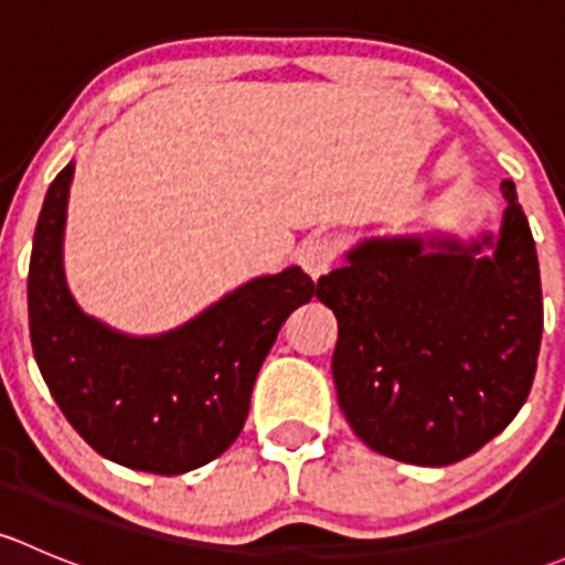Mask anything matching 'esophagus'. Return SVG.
<instances>
[{
    "mask_svg": "<svg viewBox=\"0 0 565 565\" xmlns=\"http://www.w3.org/2000/svg\"><path fill=\"white\" fill-rule=\"evenodd\" d=\"M335 262V241L328 235H317L311 237L309 243H306L303 248H300V265H303V270L309 273L311 278H322L324 273L333 267Z\"/></svg>",
    "mask_w": 565,
    "mask_h": 565,
    "instance_id": "34e87169",
    "label": "esophagus"
}]
</instances>
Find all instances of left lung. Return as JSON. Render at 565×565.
Listing matches in <instances>:
<instances>
[{"instance_id": "1", "label": "left lung", "mask_w": 565, "mask_h": 565, "mask_svg": "<svg viewBox=\"0 0 565 565\" xmlns=\"http://www.w3.org/2000/svg\"><path fill=\"white\" fill-rule=\"evenodd\" d=\"M500 191L498 235L363 237L319 278L339 319V407L383 457L454 465L525 404L544 330L539 256L514 182Z\"/></svg>"}]
</instances>
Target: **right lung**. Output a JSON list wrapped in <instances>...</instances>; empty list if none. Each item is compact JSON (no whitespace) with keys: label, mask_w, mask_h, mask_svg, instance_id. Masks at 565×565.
Here are the masks:
<instances>
[{"label":"right lung","mask_w":565,"mask_h":565,"mask_svg":"<svg viewBox=\"0 0 565 565\" xmlns=\"http://www.w3.org/2000/svg\"><path fill=\"white\" fill-rule=\"evenodd\" d=\"M73 172L76 161L49 185L32 241L26 303L40 374L100 457L158 476L196 470L237 440L262 361L284 319L315 298V281L289 265L167 333H122L67 289L62 243Z\"/></svg>","instance_id":"right-lung-1"}]
</instances>
